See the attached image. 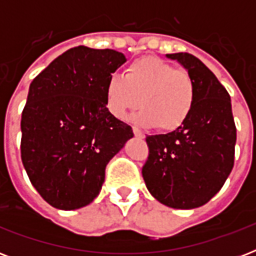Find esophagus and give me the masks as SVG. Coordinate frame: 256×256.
<instances>
[{
  "instance_id": "34e87169",
  "label": "esophagus",
  "mask_w": 256,
  "mask_h": 256,
  "mask_svg": "<svg viewBox=\"0 0 256 256\" xmlns=\"http://www.w3.org/2000/svg\"><path fill=\"white\" fill-rule=\"evenodd\" d=\"M132 132H134V136H138V138H140V140H144V134L140 130H138L136 128H132Z\"/></svg>"
}]
</instances>
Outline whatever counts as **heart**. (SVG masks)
Returning <instances> with one entry per match:
<instances>
[{"label":"heart","mask_w":256,"mask_h":256,"mask_svg":"<svg viewBox=\"0 0 256 256\" xmlns=\"http://www.w3.org/2000/svg\"><path fill=\"white\" fill-rule=\"evenodd\" d=\"M194 80L186 70L158 57H142L124 69V76H112L104 88L108 112L124 120L138 106L134 120L144 128L175 132L186 124L195 104Z\"/></svg>","instance_id":"1"}]
</instances>
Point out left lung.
I'll list each match as a JSON object with an SVG mask.
<instances>
[{
    "label": "left lung",
    "mask_w": 256,
    "mask_h": 256,
    "mask_svg": "<svg viewBox=\"0 0 256 256\" xmlns=\"http://www.w3.org/2000/svg\"><path fill=\"white\" fill-rule=\"evenodd\" d=\"M187 70L196 96L182 128L146 136L148 158L142 168L150 194L172 208L207 203L234 168L236 128L228 92L200 60L188 53L166 54Z\"/></svg>",
    "instance_id": "1"
}]
</instances>
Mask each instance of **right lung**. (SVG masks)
Here are the masks:
<instances>
[{
    "mask_svg": "<svg viewBox=\"0 0 256 256\" xmlns=\"http://www.w3.org/2000/svg\"><path fill=\"white\" fill-rule=\"evenodd\" d=\"M126 57L77 46L34 78L21 118V160L50 206L76 210L98 196L104 168L134 136L104 104L108 78Z\"/></svg>",
    "mask_w": 256,
    "mask_h": 256,
    "instance_id": "1",
    "label": "right lung"
}]
</instances>
